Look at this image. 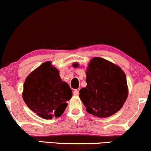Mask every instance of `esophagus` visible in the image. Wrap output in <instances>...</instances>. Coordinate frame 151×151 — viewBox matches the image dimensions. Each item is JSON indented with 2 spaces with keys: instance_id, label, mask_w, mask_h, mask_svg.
I'll return each mask as SVG.
<instances>
[{
  "instance_id": "esophagus-1",
  "label": "esophagus",
  "mask_w": 151,
  "mask_h": 151,
  "mask_svg": "<svg viewBox=\"0 0 151 151\" xmlns=\"http://www.w3.org/2000/svg\"><path fill=\"white\" fill-rule=\"evenodd\" d=\"M73 94L74 95V96H79V90H77V89L74 90V91H73Z\"/></svg>"
}]
</instances>
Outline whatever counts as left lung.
<instances>
[{
  "label": "left lung",
  "mask_w": 151,
  "mask_h": 151,
  "mask_svg": "<svg viewBox=\"0 0 151 151\" xmlns=\"http://www.w3.org/2000/svg\"><path fill=\"white\" fill-rule=\"evenodd\" d=\"M87 85L79 91L86 111L99 118L116 113L128 96L126 74L112 62L93 58L86 72Z\"/></svg>",
  "instance_id": "left-lung-1"
}]
</instances>
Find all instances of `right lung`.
<instances>
[{
  "instance_id": "1",
  "label": "right lung",
  "mask_w": 151,
  "mask_h": 151,
  "mask_svg": "<svg viewBox=\"0 0 151 151\" xmlns=\"http://www.w3.org/2000/svg\"><path fill=\"white\" fill-rule=\"evenodd\" d=\"M72 96L67 83L62 81L59 71L46 62L27 76L22 98L30 109L45 119L59 117Z\"/></svg>"
}]
</instances>
